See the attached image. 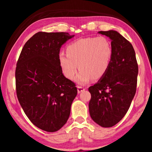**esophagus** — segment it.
<instances>
[{
  "label": "esophagus",
  "mask_w": 152,
  "mask_h": 152,
  "mask_svg": "<svg viewBox=\"0 0 152 152\" xmlns=\"http://www.w3.org/2000/svg\"><path fill=\"white\" fill-rule=\"evenodd\" d=\"M77 91H78V93L79 94V93H80V92H83L84 90V88H83V87H82V86H77Z\"/></svg>",
  "instance_id": "obj_1"
}]
</instances>
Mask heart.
Returning a JSON list of instances; mask_svg holds the SVG:
<instances>
[{
  "label": "heart",
  "mask_w": 152,
  "mask_h": 152,
  "mask_svg": "<svg viewBox=\"0 0 152 152\" xmlns=\"http://www.w3.org/2000/svg\"><path fill=\"white\" fill-rule=\"evenodd\" d=\"M67 53L61 51L58 60L67 78L72 80L79 68L76 78L81 85L88 84L92 78L101 79L107 74L113 58L111 43L106 37H88L70 43Z\"/></svg>",
  "instance_id": "1"
}]
</instances>
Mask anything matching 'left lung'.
<instances>
[{"label": "left lung", "instance_id": "obj_1", "mask_svg": "<svg viewBox=\"0 0 152 152\" xmlns=\"http://www.w3.org/2000/svg\"><path fill=\"white\" fill-rule=\"evenodd\" d=\"M111 40L113 58L107 74L89 87V113L102 127H113L125 116L136 92L138 66L132 45L116 31H99Z\"/></svg>", "mask_w": 152, "mask_h": 152}]
</instances>
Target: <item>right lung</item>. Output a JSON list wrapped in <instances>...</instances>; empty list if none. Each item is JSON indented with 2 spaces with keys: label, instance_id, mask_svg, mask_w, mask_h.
Here are the masks:
<instances>
[{
  "label": "right lung",
  "instance_id": "obj_1",
  "mask_svg": "<svg viewBox=\"0 0 152 152\" xmlns=\"http://www.w3.org/2000/svg\"><path fill=\"white\" fill-rule=\"evenodd\" d=\"M74 37L38 32L25 43L17 61L18 100L33 124L45 132H57L66 124L77 95L75 84L64 76L58 60L61 47Z\"/></svg>",
  "mask_w": 152,
  "mask_h": 152
}]
</instances>
